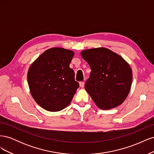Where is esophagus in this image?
Here are the masks:
<instances>
[{
    "label": "esophagus",
    "mask_w": 154,
    "mask_h": 154,
    "mask_svg": "<svg viewBox=\"0 0 154 154\" xmlns=\"http://www.w3.org/2000/svg\"><path fill=\"white\" fill-rule=\"evenodd\" d=\"M84 85H85L84 82H80V87H84Z\"/></svg>",
    "instance_id": "obj_1"
}]
</instances>
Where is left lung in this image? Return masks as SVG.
Instances as JSON below:
<instances>
[{"label":"left lung","mask_w":154,"mask_h":154,"mask_svg":"<svg viewBox=\"0 0 154 154\" xmlns=\"http://www.w3.org/2000/svg\"><path fill=\"white\" fill-rule=\"evenodd\" d=\"M81 55L91 69L85 88L96 105L101 109L109 110L123 103L132 82L129 64L105 48L82 51Z\"/></svg>","instance_id":"8db88e82"}]
</instances>
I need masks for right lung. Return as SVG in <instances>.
Listing matches in <instances>:
<instances>
[{"instance_id":"right-lung-1","label":"right lung","mask_w":154,"mask_h":154,"mask_svg":"<svg viewBox=\"0 0 154 154\" xmlns=\"http://www.w3.org/2000/svg\"><path fill=\"white\" fill-rule=\"evenodd\" d=\"M74 53L62 48L46 50L27 72L31 94L41 107L50 112L62 110L71 103L79 87L69 67Z\"/></svg>"}]
</instances>
